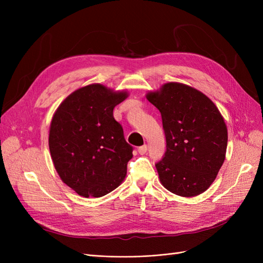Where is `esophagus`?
I'll use <instances>...</instances> for the list:
<instances>
[{
    "mask_svg": "<svg viewBox=\"0 0 263 263\" xmlns=\"http://www.w3.org/2000/svg\"><path fill=\"white\" fill-rule=\"evenodd\" d=\"M147 149H148L147 145L141 146V147H139V148H138V153H139L140 155H145V154L147 153Z\"/></svg>",
    "mask_w": 263,
    "mask_h": 263,
    "instance_id": "esophagus-1",
    "label": "esophagus"
}]
</instances>
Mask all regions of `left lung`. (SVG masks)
Masks as SVG:
<instances>
[{
	"instance_id": "left-lung-1",
	"label": "left lung",
	"mask_w": 263,
	"mask_h": 263,
	"mask_svg": "<svg viewBox=\"0 0 263 263\" xmlns=\"http://www.w3.org/2000/svg\"><path fill=\"white\" fill-rule=\"evenodd\" d=\"M146 98L160 110L165 134L166 151L156 164L161 184L183 197L202 194L225 160L224 117L210 98L183 83H164Z\"/></svg>"
}]
</instances>
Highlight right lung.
<instances>
[{
  "mask_svg": "<svg viewBox=\"0 0 263 263\" xmlns=\"http://www.w3.org/2000/svg\"><path fill=\"white\" fill-rule=\"evenodd\" d=\"M127 91L93 83L61 102L49 128V150L63 183L83 197H101L124 181L133 147L113 109Z\"/></svg>",
  "mask_w": 263,
  "mask_h": 263,
  "instance_id": "right-lung-1",
  "label": "right lung"
}]
</instances>
